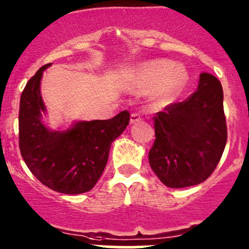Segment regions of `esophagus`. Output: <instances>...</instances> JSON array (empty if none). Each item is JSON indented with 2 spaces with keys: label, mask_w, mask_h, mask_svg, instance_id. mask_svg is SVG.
<instances>
[{
  "label": "esophagus",
  "mask_w": 249,
  "mask_h": 249,
  "mask_svg": "<svg viewBox=\"0 0 249 249\" xmlns=\"http://www.w3.org/2000/svg\"><path fill=\"white\" fill-rule=\"evenodd\" d=\"M142 119H143V118H142L141 114L137 113V112H133V113H131V116H130V123H131V124H135V123L141 122Z\"/></svg>",
  "instance_id": "esophagus-1"
}]
</instances>
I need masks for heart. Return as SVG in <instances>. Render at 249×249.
I'll return each mask as SVG.
<instances>
[{
	"label": "heart",
	"mask_w": 249,
	"mask_h": 249,
	"mask_svg": "<svg viewBox=\"0 0 249 249\" xmlns=\"http://www.w3.org/2000/svg\"><path fill=\"white\" fill-rule=\"evenodd\" d=\"M188 80V73L183 66L169 60H156L143 65L136 75V83L142 89L157 86L156 97L162 102L174 99L181 92Z\"/></svg>",
	"instance_id": "b5f03b06"
}]
</instances>
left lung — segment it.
I'll list each match as a JSON object with an SVG mask.
<instances>
[{
    "mask_svg": "<svg viewBox=\"0 0 249 249\" xmlns=\"http://www.w3.org/2000/svg\"><path fill=\"white\" fill-rule=\"evenodd\" d=\"M149 162L160 182L169 188H185L206 181L216 169L227 143L220 81L202 73L193 94L156 113Z\"/></svg>",
    "mask_w": 249,
    "mask_h": 249,
    "instance_id": "8db88e82",
    "label": "left lung"
}]
</instances>
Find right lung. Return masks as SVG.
I'll return each instance as SVG.
<instances>
[{
    "label": "right lung",
    "instance_id": "add662e5",
    "mask_svg": "<svg viewBox=\"0 0 249 249\" xmlns=\"http://www.w3.org/2000/svg\"><path fill=\"white\" fill-rule=\"evenodd\" d=\"M42 66L23 89L18 110V146L31 173L61 194L91 190L102 176L112 142L126 129L129 111L106 120L79 122L72 129L49 131L41 122L45 105L40 94Z\"/></svg>",
    "mask_w": 249,
    "mask_h": 249
}]
</instances>
